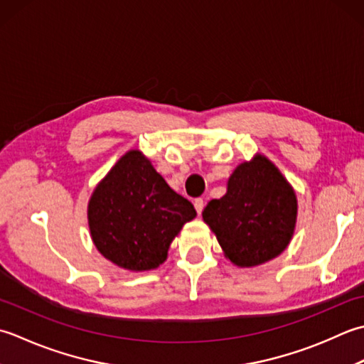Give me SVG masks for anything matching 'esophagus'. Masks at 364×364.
<instances>
[{"instance_id":"1","label":"esophagus","mask_w":364,"mask_h":364,"mask_svg":"<svg viewBox=\"0 0 364 364\" xmlns=\"http://www.w3.org/2000/svg\"><path fill=\"white\" fill-rule=\"evenodd\" d=\"M195 209H196V212H198V215H201L203 213V210H204V199L203 198H198V199H195Z\"/></svg>"}]
</instances>
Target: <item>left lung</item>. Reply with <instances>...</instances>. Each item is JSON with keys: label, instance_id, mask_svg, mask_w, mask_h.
Segmentation results:
<instances>
[{"label": "left lung", "instance_id": "obj_1", "mask_svg": "<svg viewBox=\"0 0 364 364\" xmlns=\"http://www.w3.org/2000/svg\"><path fill=\"white\" fill-rule=\"evenodd\" d=\"M226 257L239 267L264 264L283 253L296 220L291 185L262 155L237 166L228 193L203 212Z\"/></svg>", "mask_w": 364, "mask_h": 364}]
</instances>
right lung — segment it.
Wrapping results in <instances>:
<instances>
[{"label":"right lung","mask_w":364,"mask_h":364,"mask_svg":"<svg viewBox=\"0 0 364 364\" xmlns=\"http://www.w3.org/2000/svg\"><path fill=\"white\" fill-rule=\"evenodd\" d=\"M195 217L188 199L169 188L138 151L116 163L87 207L95 247L108 261L135 272L165 262L169 243Z\"/></svg>","instance_id":"obj_1"}]
</instances>
